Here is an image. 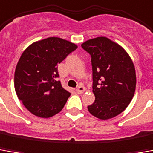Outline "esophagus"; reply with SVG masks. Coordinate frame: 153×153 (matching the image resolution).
Here are the masks:
<instances>
[{
	"label": "esophagus",
	"mask_w": 153,
	"mask_h": 153,
	"mask_svg": "<svg viewBox=\"0 0 153 153\" xmlns=\"http://www.w3.org/2000/svg\"><path fill=\"white\" fill-rule=\"evenodd\" d=\"M85 91V88L83 85H79V87L76 88V92L78 94H83Z\"/></svg>",
	"instance_id": "esophagus-1"
}]
</instances>
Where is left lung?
<instances>
[{
	"instance_id": "1",
	"label": "left lung",
	"mask_w": 153,
	"mask_h": 153,
	"mask_svg": "<svg viewBox=\"0 0 153 153\" xmlns=\"http://www.w3.org/2000/svg\"><path fill=\"white\" fill-rule=\"evenodd\" d=\"M91 55L94 102L88 112L102 120L123 112L136 88L135 67L128 54L107 37L88 39L81 45Z\"/></svg>"
}]
</instances>
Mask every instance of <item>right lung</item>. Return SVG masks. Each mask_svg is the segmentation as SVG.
Listing matches in <instances>:
<instances>
[{"label":"right lung","mask_w":153,"mask_h":153,"mask_svg":"<svg viewBox=\"0 0 153 153\" xmlns=\"http://www.w3.org/2000/svg\"><path fill=\"white\" fill-rule=\"evenodd\" d=\"M77 48L66 39L49 37L34 42L22 53L15 71V89L32 114L51 117L64 108L70 93L56 80L57 65Z\"/></svg>","instance_id":"obj_1"}]
</instances>
